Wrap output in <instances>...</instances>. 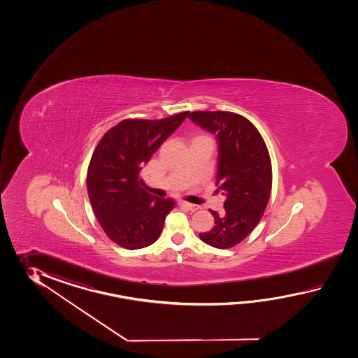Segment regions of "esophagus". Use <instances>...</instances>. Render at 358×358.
Segmentation results:
<instances>
[{"label":"esophagus","instance_id":"34e87169","mask_svg":"<svg viewBox=\"0 0 358 358\" xmlns=\"http://www.w3.org/2000/svg\"><path fill=\"white\" fill-rule=\"evenodd\" d=\"M182 206L184 207H187L189 211L192 213H194V211H197L198 208H199V206L193 205V203H188V202H182Z\"/></svg>","mask_w":358,"mask_h":358}]
</instances>
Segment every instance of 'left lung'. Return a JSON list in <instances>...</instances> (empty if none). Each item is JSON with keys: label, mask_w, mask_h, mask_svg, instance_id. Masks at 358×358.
Instances as JSON below:
<instances>
[{"label": "left lung", "mask_w": 358, "mask_h": 358, "mask_svg": "<svg viewBox=\"0 0 358 358\" xmlns=\"http://www.w3.org/2000/svg\"><path fill=\"white\" fill-rule=\"evenodd\" d=\"M188 117L216 136V185L227 196L225 213L211 210L215 227L199 238L215 248H231L250 236L265 213L273 182L270 155L259 130L242 115L194 111Z\"/></svg>", "instance_id": "obj_1"}]
</instances>
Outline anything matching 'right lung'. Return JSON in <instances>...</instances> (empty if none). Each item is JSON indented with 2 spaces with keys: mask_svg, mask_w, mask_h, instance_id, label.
<instances>
[{
  "mask_svg": "<svg viewBox=\"0 0 358 358\" xmlns=\"http://www.w3.org/2000/svg\"><path fill=\"white\" fill-rule=\"evenodd\" d=\"M187 115L122 120L105 133L92 155L87 173L92 208L106 236L122 248L139 250L155 243L174 208L171 198L145 192L139 173Z\"/></svg>",
  "mask_w": 358,
  "mask_h": 358,
  "instance_id": "add662e5",
  "label": "right lung"
}]
</instances>
